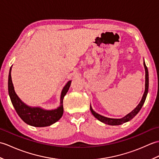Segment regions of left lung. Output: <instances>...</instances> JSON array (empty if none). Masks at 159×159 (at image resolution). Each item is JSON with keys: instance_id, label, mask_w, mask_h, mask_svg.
Here are the masks:
<instances>
[{"instance_id": "left-lung-1", "label": "left lung", "mask_w": 159, "mask_h": 159, "mask_svg": "<svg viewBox=\"0 0 159 159\" xmlns=\"http://www.w3.org/2000/svg\"><path fill=\"white\" fill-rule=\"evenodd\" d=\"M143 66L145 67V71H146V85H145V92L142 97V99L140 101L139 104H138L137 107L131 111L130 113L126 115V116H124V117L121 118V119H113V118H109V117H106L104 116H101V115L96 113L95 111L93 110L92 108V106H90V111L92 113L93 115V116L95 117L96 119L98 120L99 121H102V123H104L106 124H109L111 125V126H117V125H120L122 124L125 122H127V121H130V120L133 119V118L136 116V115L139 112V111L141 110V107L143 105V104L145 102V100L146 99V96L148 92V86H149V77H148V67L146 66V63L143 62Z\"/></svg>"}]
</instances>
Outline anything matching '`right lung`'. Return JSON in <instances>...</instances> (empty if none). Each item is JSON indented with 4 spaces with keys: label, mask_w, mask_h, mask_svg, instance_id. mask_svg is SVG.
Listing matches in <instances>:
<instances>
[{
    "label": "right lung",
    "mask_w": 159,
    "mask_h": 159,
    "mask_svg": "<svg viewBox=\"0 0 159 159\" xmlns=\"http://www.w3.org/2000/svg\"><path fill=\"white\" fill-rule=\"evenodd\" d=\"M11 67L9 70L8 78V92L13 107L20 117L26 124L35 127L48 126L57 122L63 113V100L68 91L72 80L66 83L61 93L60 106L56 109L44 110L40 107H31L24 103L17 96L15 92L14 87L11 76Z\"/></svg>",
    "instance_id": "obj_1"
}]
</instances>
